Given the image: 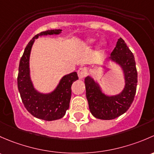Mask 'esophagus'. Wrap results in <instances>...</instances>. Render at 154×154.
Returning a JSON list of instances; mask_svg holds the SVG:
<instances>
[{
    "label": "esophagus",
    "instance_id": "1",
    "mask_svg": "<svg viewBox=\"0 0 154 154\" xmlns=\"http://www.w3.org/2000/svg\"><path fill=\"white\" fill-rule=\"evenodd\" d=\"M87 75H88V69L86 67H80L78 69V75L80 79H84Z\"/></svg>",
    "mask_w": 154,
    "mask_h": 154
}]
</instances>
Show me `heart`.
<instances>
[{
  "label": "heart",
  "mask_w": 154,
  "mask_h": 154,
  "mask_svg": "<svg viewBox=\"0 0 154 154\" xmlns=\"http://www.w3.org/2000/svg\"><path fill=\"white\" fill-rule=\"evenodd\" d=\"M95 42V39L94 38H89V39H88V40H87V42H86V44H93V43ZM106 46V44L104 42H102V43H101V44L100 45H99V47H100L101 49H102V48H104V47H105Z\"/></svg>",
  "instance_id": "b5f03b06"
}]
</instances>
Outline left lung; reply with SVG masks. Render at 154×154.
<instances>
[{
	"label": "left lung",
	"instance_id": "left-lung-1",
	"mask_svg": "<svg viewBox=\"0 0 154 154\" xmlns=\"http://www.w3.org/2000/svg\"><path fill=\"white\" fill-rule=\"evenodd\" d=\"M110 59L121 66L125 73V87L121 93L107 96L91 77L85 78L86 96L92 115L99 119L110 120L125 113L134 101L137 85L135 58L125 41L118 39Z\"/></svg>",
	"mask_w": 154,
	"mask_h": 154
}]
</instances>
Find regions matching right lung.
<instances>
[{"mask_svg":"<svg viewBox=\"0 0 154 154\" xmlns=\"http://www.w3.org/2000/svg\"><path fill=\"white\" fill-rule=\"evenodd\" d=\"M61 29L42 32L32 38L28 43L20 58L18 67V88L23 105L33 116L46 121L59 119L65 115L69 107L71 86L79 79L77 72H73L64 75L56 89L49 94L38 93L33 88L29 76V55L35 39L45 35H58Z\"/></svg>","mask_w":154,"mask_h":154,"instance_id":"1","label":"right lung"}]
</instances>
